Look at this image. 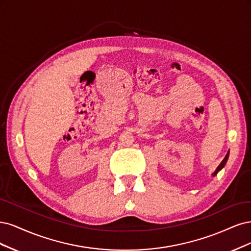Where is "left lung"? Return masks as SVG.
Returning a JSON list of instances; mask_svg holds the SVG:
<instances>
[{"label":"left lung","mask_w":251,"mask_h":251,"mask_svg":"<svg viewBox=\"0 0 251 251\" xmlns=\"http://www.w3.org/2000/svg\"><path fill=\"white\" fill-rule=\"evenodd\" d=\"M228 155H229V151L227 152V154L225 155V157H224V159L221 161V164L218 166V168L216 169V171L213 173V176H216L217 175V173L220 171V170H222L223 168H224V166H225V164H226V161H227V159H228Z\"/></svg>","instance_id":"obj_1"}]
</instances>
